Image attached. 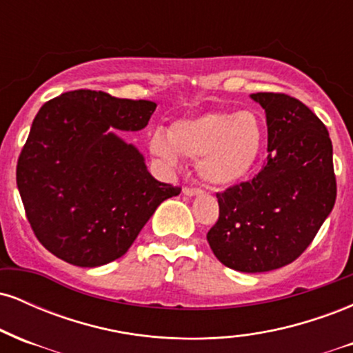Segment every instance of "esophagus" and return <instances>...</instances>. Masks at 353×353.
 Returning a JSON list of instances; mask_svg holds the SVG:
<instances>
[{"instance_id":"obj_1","label":"esophagus","mask_w":353,"mask_h":353,"mask_svg":"<svg viewBox=\"0 0 353 353\" xmlns=\"http://www.w3.org/2000/svg\"><path fill=\"white\" fill-rule=\"evenodd\" d=\"M182 194H184V196L192 197V196H199V194H202V190L197 188H188V185H185V188L182 189Z\"/></svg>"}]
</instances>
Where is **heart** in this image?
<instances>
[{
  "instance_id": "obj_1",
  "label": "heart",
  "mask_w": 353,
  "mask_h": 353,
  "mask_svg": "<svg viewBox=\"0 0 353 353\" xmlns=\"http://www.w3.org/2000/svg\"><path fill=\"white\" fill-rule=\"evenodd\" d=\"M264 143V124L254 111H210L176 121L168 136L154 132L149 151L168 164L179 156L197 161L202 179L229 188L249 176Z\"/></svg>"
}]
</instances>
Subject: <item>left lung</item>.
<instances>
[{
    "label": "left lung",
    "mask_w": 353,
    "mask_h": 353,
    "mask_svg": "<svg viewBox=\"0 0 353 353\" xmlns=\"http://www.w3.org/2000/svg\"><path fill=\"white\" fill-rule=\"evenodd\" d=\"M265 109L267 161L257 176L217 192L219 219L208 242L229 269H281L301 255L337 197L329 131L299 99L255 92Z\"/></svg>",
    "instance_id": "1"
}]
</instances>
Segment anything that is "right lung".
<instances>
[{"mask_svg": "<svg viewBox=\"0 0 353 353\" xmlns=\"http://www.w3.org/2000/svg\"><path fill=\"white\" fill-rule=\"evenodd\" d=\"M156 106L78 89L38 111L16 184L36 239L61 261L99 267L123 257L157 205L179 196L111 131H141Z\"/></svg>", "mask_w": 353, "mask_h": 353, "instance_id": "right-lung-1", "label": "right lung"}]
</instances>
